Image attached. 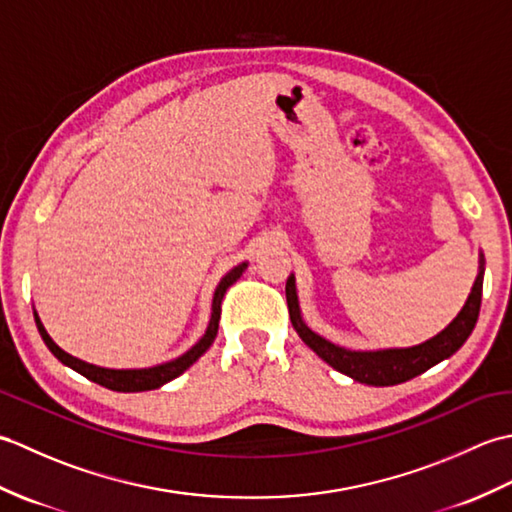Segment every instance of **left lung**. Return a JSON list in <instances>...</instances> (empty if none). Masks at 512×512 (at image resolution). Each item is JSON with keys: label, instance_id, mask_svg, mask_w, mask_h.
Instances as JSON below:
<instances>
[{"label": "left lung", "instance_id": "1", "mask_svg": "<svg viewBox=\"0 0 512 512\" xmlns=\"http://www.w3.org/2000/svg\"><path fill=\"white\" fill-rule=\"evenodd\" d=\"M482 284L484 255H480V273H477L471 295L466 299L464 308L458 312V317L429 341L411 347H389V350H345V347L334 345L332 341L323 339L321 334L312 332L301 317L295 275H290L286 281V299L292 328L297 330L301 341L306 343L314 354L323 358V361L334 367L336 372L350 376L358 380V383L387 387L420 376L422 372H427L429 367L438 365L444 358H449L460 350L464 341L471 336L477 317H480Z\"/></svg>", "mask_w": 512, "mask_h": 512}]
</instances>
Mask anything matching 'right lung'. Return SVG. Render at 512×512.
Segmentation results:
<instances>
[{"label":"right lung","instance_id":"obj_1","mask_svg":"<svg viewBox=\"0 0 512 512\" xmlns=\"http://www.w3.org/2000/svg\"><path fill=\"white\" fill-rule=\"evenodd\" d=\"M248 268V262H242L239 266L231 268L228 273L222 277L220 284H217L215 292H213V306H211V321H209V328H206L202 339L195 343L191 350L184 352L182 356L173 358V361L167 363H160L154 367H143V369H110V367H99V365H92V363H85L81 358H76L68 352H63L61 347L50 339V334L43 328V323L39 319V314L35 310V323H37V330L41 334L43 343L48 345V350L59 358L63 365L72 367L74 372H79L81 376L90 378L92 383H99L107 389L112 391H123V394H134V391H149V389H158L162 385H167L169 380L178 378L182 372H187V369L198 361V358L209 350L211 343L215 341L217 336V328H220V312H222V299H224V292L231 288L235 281L242 277L244 270Z\"/></svg>","mask_w":512,"mask_h":512}]
</instances>
